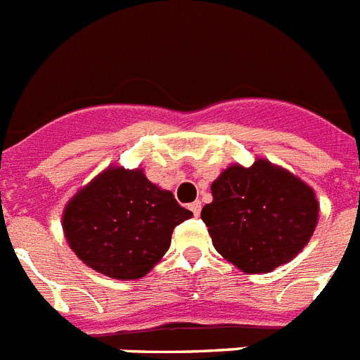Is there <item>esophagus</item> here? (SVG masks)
Masks as SVG:
<instances>
[{
  "label": "esophagus",
  "instance_id": "obj_1",
  "mask_svg": "<svg viewBox=\"0 0 360 360\" xmlns=\"http://www.w3.org/2000/svg\"><path fill=\"white\" fill-rule=\"evenodd\" d=\"M201 207H203V205H201V201H194V203H190V210H192V212H194V216H199V214H201Z\"/></svg>",
  "mask_w": 360,
  "mask_h": 360
}]
</instances>
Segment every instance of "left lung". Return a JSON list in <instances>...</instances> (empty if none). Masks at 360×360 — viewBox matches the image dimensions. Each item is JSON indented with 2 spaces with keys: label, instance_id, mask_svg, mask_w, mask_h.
Listing matches in <instances>:
<instances>
[{
  "label": "left lung",
  "instance_id": "8db88e82",
  "mask_svg": "<svg viewBox=\"0 0 360 360\" xmlns=\"http://www.w3.org/2000/svg\"><path fill=\"white\" fill-rule=\"evenodd\" d=\"M201 219L216 250L243 273H269L300 252L319 219L315 192L267 161L231 166L212 183Z\"/></svg>",
  "mask_w": 360,
  "mask_h": 360
}]
</instances>
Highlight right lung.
<instances>
[{
	"instance_id": "right-lung-1",
	"label": "right lung",
	"mask_w": 360,
	"mask_h": 360,
	"mask_svg": "<svg viewBox=\"0 0 360 360\" xmlns=\"http://www.w3.org/2000/svg\"><path fill=\"white\" fill-rule=\"evenodd\" d=\"M192 212L143 170L108 168L69 201L63 232L84 264L110 278L135 280L162 258L172 232Z\"/></svg>"
}]
</instances>
